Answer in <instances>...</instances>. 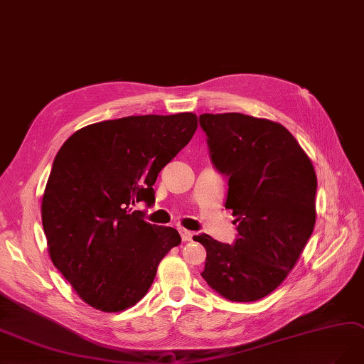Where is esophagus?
I'll list each match as a JSON object with an SVG mask.
<instances>
[{"mask_svg":"<svg viewBox=\"0 0 364 364\" xmlns=\"http://www.w3.org/2000/svg\"><path fill=\"white\" fill-rule=\"evenodd\" d=\"M180 235H181V238H183V241H192V238H193V232H191V231H187V230H180Z\"/></svg>","mask_w":364,"mask_h":364,"instance_id":"1","label":"esophagus"}]
</instances>
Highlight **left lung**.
<instances>
[{
	"label": "left lung",
	"mask_w": 364,
	"mask_h": 364,
	"mask_svg": "<svg viewBox=\"0 0 364 364\" xmlns=\"http://www.w3.org/2000/svg\"><path fill=\"white\" fill-rule=\"evenodd\" d=\"M199 126L214 168L228 178L225 207L237 223L232 245L193 237L207 250L200 276L226 300L257 301L285 280L314 232L316 173L299 142L274 121L203 114Z\"/></svg>",
	"instance_id": "8db88e82"
}]
</instances>
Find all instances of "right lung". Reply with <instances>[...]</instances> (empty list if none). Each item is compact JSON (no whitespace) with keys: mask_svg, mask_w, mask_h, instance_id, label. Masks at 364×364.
<instances>
[{"mask_svg":"<svg viewBox=\"0 0 364 364\" xmlns=\"http://www.w3.org/2000/svg\"><path fill=\"white\" fill-rule=\"evenodd\" d=\"M196 115H138L77 130L53 160L42 200L50 259L77 295L121 312L150 289L177 230L144 220L159 172L192 139Z\"/></svg>","mask_w":364,"mask_h":364,"instance_id":"1","label":"right lung"}]
</instances>
